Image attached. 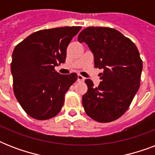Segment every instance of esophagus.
Returning a JSON list of instances; mask_svg holds the SVG:
<instances>
[{"mask_svg": "<svg viewBox=\"0 0 155 155\" xmlns=\"http://www.w3.org/2000/svg\"><path fill=\"white\" fill-rule=\"evenodd\" d=\"M84 77L81 75H78V81H84Z\"/></svg>", "mask_w": 155, "mask_h": 155, "instance_id": "34e87169", "label": "esophagus"}]
</instances>
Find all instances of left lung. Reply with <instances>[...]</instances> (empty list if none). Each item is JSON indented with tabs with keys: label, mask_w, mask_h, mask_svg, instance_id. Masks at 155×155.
Here are the masks:
<instances>
[{
	"label": "left lung",
	"mask_w": 155,
	"mask_h": 155,
	"mask_svg": "<svg viewBox=\"0 0 155 155\" xmlns=\"http://www.w3.org/2000/svg\"><path fill=\"white\" fill-rule=\"evenodd\" d=\"M78 41L86 42L92 51L95 68L104 69L97 87L90 79L85 80L87 91L82 97L85 113L101 123L117 120L130 108L140 87L139 51L129 38L113 28H85Z\"/></svg>",
	"instance_id": "left-lung-1"
}]
</instances>
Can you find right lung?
<instances>
[{
	"mask_svg": "<svg viewBox=\"0 0 155 155\" xmlns=\"http://www.w3.org/2000/svg\"><path fill=\"white\" fill-rule=\"evenodd\" d=\"M81 26L42 30L29 35L14 48L11 72L13 92L23 110L36 120L57 116L66 92L77 74L60 75L55 66L65 62L67 48Z\"/></svg>",
	"mask_w": 155,
	"mask_h": 155,
	"instance_id": "add662e5",
	"label": "right lung"
}]
</instances>
